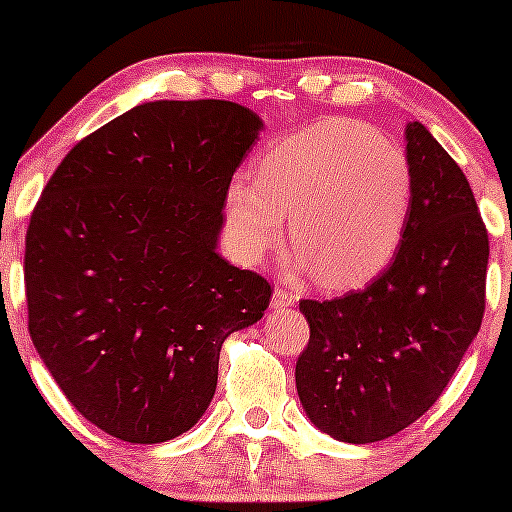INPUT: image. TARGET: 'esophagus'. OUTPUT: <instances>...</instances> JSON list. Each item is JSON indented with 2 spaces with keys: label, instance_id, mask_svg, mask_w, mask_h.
Wrapping results in <instances>:
<instances>
[{
  "label": "esophagus",
  "instance_id": "obj_1",
  "mask_svg": "<svg viewBox=\"0 0 512 512\" xmlns=\"http://www.w3.org/2000/svg\"><path fill=\"white\" fill-rule=\"evenodd\" d=\"M297 304V297L289 292H282V289H275V294H272V309H289Z\"/></svg>",
  "mask_w": 512,
  "mask_h": 512
}]
</instances>
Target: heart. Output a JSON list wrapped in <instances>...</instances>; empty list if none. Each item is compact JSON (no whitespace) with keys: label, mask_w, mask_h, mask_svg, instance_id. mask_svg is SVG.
<instances>
[{"label":"heart","mask_w":512,"mask_h":512,"mask_svg":"<svg viewBox=\"0 0 512 512\" xmlns=\"http://www.w3.org/2000/svg\"><path fill=\"white\" fill-rule=\"evenodd\" d=\"M414 208L409 158L369 123L324 118L282 138L252 175L225 193V225L242 262H260L285 237L297 265L327 289L379 275L399 250Z\"/></svg>","instance_id":"obj_1"}]
</instances>
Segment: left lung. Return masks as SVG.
Returning <instances> with one entry per match:
<instances>
[{
  "label": "left lung",
  "instance_id": "obj_1",
  "mask_svg": "<svg viewBox=\"0 0 512 512\" xmlns=\"http://www.w3.org/2000/svg\"><path fill=\"white\" fill-rule=\"evenodd\" d=\"M406 158L414 208L389 267L359 292L299 302V401L344 443L384 441L426 414L483 322L488 232L471 185L418 121L406 123Z\"/></svg>",
  "mask_w": 512,
  "mask_h": 512
}]
</instances>
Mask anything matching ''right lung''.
I'll return each instance as SVG.
<instances>
[{
    "label": "right lung",
    "instance_id": "1",
    "mask_svg": "<svg viewBox=\"0 0 512 512\" xmlns=\"http://www.w3.org/2000/svg\"><path fill=\"white\" fill-rule=\"evenodd\" d=\"M262 118L232 101H148L76 143L32 213L29 334L86 421L128 443L190 431L232 332L272 289L218 252L232 173Z\"/></svg>",
    "mask_w": 512,
    "mask_h": 512
}]
</instances>
